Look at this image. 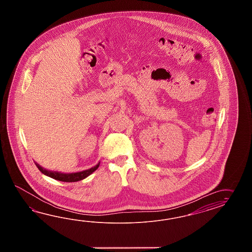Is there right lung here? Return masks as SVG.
<instances>
[{"label": "right lung", "mask_w": 252, "mask_h": 252, "mask_svg": "<svg viewBox=\"0 0 252 252\" xmlns=\"http://www.w3.org/2000/svg\"><path fill=\"white\" fill-rule=\"evenodd\" d=\"M36 165L38 169L43 173V175L50 177V178H54L59 181L63 182H76V181H80L85 178H87L88 176H90L93 172L95 171L99 167L100 162H98L94 166H93L89 169L83 170L80 172H75V173H62V172L52 171L43 168V166H40L39 164H37L36 162H34Z\"/></svg>", "instance_id": "right-lung-1"}]
</instances>
